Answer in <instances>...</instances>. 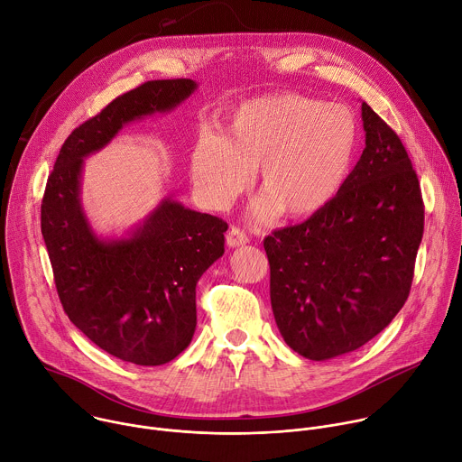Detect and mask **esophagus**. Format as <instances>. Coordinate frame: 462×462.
Wrapping results in <instances>:
<instances>
[{
    "instance_id": "1",
    "label": "esophagus",
    "mask_w": 462,
    "mask_h": 462,
    "mask_svg": "<svg viewBox=\"0 0 462 462\" xmlns=\"http://www.w3.org/2000/svg\"><path fill=\"white\" fill-rule=\"evenodd\" d=\"M248 243V236L241 230V228H237V226H232L230 230H228V234H226V245L228 246H241V245H246Z\"/></svg>"
}]
</instances>
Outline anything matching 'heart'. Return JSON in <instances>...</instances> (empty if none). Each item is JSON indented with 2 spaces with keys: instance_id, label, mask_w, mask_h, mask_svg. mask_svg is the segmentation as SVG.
<instances>
[{
  "instance_id": "1",
  "label": "heart",
  "mask_w": 462,
  "mask_h": 462,
  "mask_svg": "<svg viewBox=\"0 0 462 462\" xmlns=\"http://www.w3.org/2000/svg\"><path fill=\"white\" fill-rule=\"evenodd\" d=\"M358 144V122L346 106L296 93L254 98L230 116L226 135L201 129L191 152V180L199 199L228 208L250 186L259 166L257 219L280 208L287 217H307L342 189Z\"/></svg>"
}]
</instances>
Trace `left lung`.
<instances>
[{
  "label": "left lung",
  "mask_w": 462,
  "mask_h": 462,
  "mask_svg": "<svg viewBox=\"0 0 462 462\" xmlns=\"http://www.w3.org/2000/svg\"><path fill=\"white\" fill-rule=\"evenodd\" d=\"M365 148L335 199L265 237L271 303L309 360L351 353L404 307L424 232L419 177L399 135L362 102Z\"/></svg>",
  "instance_id": "left-lung-1"
}]
</instances>
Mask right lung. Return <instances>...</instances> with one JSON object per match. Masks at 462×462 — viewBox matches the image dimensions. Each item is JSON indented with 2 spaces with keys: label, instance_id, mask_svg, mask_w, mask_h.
I'll use <instances>...</instances> for the list:
<instances>
[{
  "label": "right lung",
  "instance_id": "obj_1",
  "mask_svg": "<svg viewBox=\"0 0 462 462\" xmlns=\"http://www.w3.org/2000/svg\"><path fill=\"white\" fill-rule=\"evenodd\" d=\"M195 89L189 79L150 80L116 97L63 143L42 199V234L65 314L100 349L137 365L166 364L189 346L195 285L225 254L228 225L166 197L129 237L100 239L80 205L82 166L124 124L171 111Z\"/></svg>",
  "mask_w": 462,
  "mask_h": 462
}]
</instances>
